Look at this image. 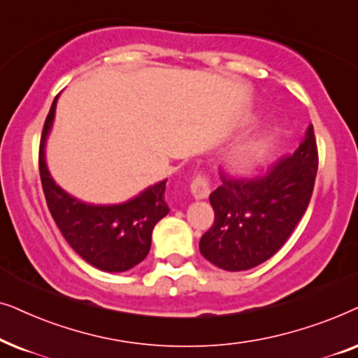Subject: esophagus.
<instances>
[{"label": "esophagus", "mask_w": 358, "mask_h": 358, "mask_svg": "<svg viewBox=\"0 0 358 358\" xmlns=\"http://www.w3.org/2000/svg\"><path fill=\"white\" fill-rule=\"evenodd\" d=\"M192 194L196 199H204L209 196V193H211V182H209V178L206 175L203 173H198L196 176L193 178L192 182Z\"/></svg>", "instance_id": "esophagus-1"}]
</instances>
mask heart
Instances as JSON below:
<instances>
[{"mask_svg":"<svg viewBox=\"0 0 358 358\" xmlns=\"http://www.w3.org/2000/svg\"><path fill=\"white\" fill-rule=\"evenodd\" d=\"M266 149H268V142L262 139V137L260 139L247 142V144L241 145L239 149L234 150V154H232V164L239 170L255 169L264 160Z\"/></svg>","mask_w":358,"mask_h":358,"instance_id":"heart-1","label":"heart"}]
</instances>
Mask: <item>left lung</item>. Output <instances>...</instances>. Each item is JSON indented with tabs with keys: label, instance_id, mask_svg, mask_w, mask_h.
Segmentation results:
<instances>
[{
	"label": "left lung",
	"instance_id": "8db88e82",
	"mask_svg": "<svg viewBox=\"0 0 358 358\" xmlns=\"http://www.w3.org/2000/svg\"><path fill=\"white\" fill-rule=\"evenodd\" d=\"M317 173L313 126L293 155L264 173L232 176L221 171V187L209 194L214 224L199 250L219 268L249 270L282 249L308 209Z\"/></svg>",
	"mask_w": 358,
	"mask_h": 358
}]
</instances>
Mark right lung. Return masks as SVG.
Here are the masks:
<instances>
[{"label":"right lung","instance_id":"right-lung-1","mask_svg":"<svg viewBox=\"0 0 358 358\" xmlns=\"http://www.w3.org/2000/svg\"><path fill=\"white\" fill-rule=\"evenodd\" d=\"M57 96L47 114L39 147V171L47 206L65 241L90 265L103 271L129 270L149 254L152 231L170 211L164 199L166 180L129 201L108 206L83 203L65 193L49 173L44 150L55 116Z\"/></svg>","mask_w":358,"mask_h":358}]
</instances>
